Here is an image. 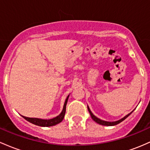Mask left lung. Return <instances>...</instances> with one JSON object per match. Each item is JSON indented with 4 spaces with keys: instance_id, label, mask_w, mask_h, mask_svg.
<instances>
[{
    "instance_id": "obj_1",
    "label": "left lung",
    "mask_w": 150,
    "mask_h": 150,
    "mask_svg": "<svg viewBox=\"0 0 150 150\" xmlns=\"http://www.w3.org/2000/svg\"><path fill=\"white\" fill-rule=\"evenodd\" d=\"M87 108H88V112H89V113H90L92 119H93V120L95 121L96 122H97V123L100 124V125H105V126H113V125H117V124L120 123V122H122V121H123L124 120H125V119L127 118V117H128V116L130 115V114L132 113V112H133V110H133L132 112H129V114H127V115H125V117H122V118H121L120 120H117V121H113V122H108V121L103 120H101V119H100V118H98V117H97L96 116L93 115V112L91 111V110H90V108H89L88 105V106H87Z\"/></svg>"
}]
</instances>
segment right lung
Here are the masks:
<instances>
[{
	"label": "right lung",
	"mask_w": 150,
	"mask_h": 150,
	"mask_svg": "<svg viewBox=\"0 0 150 150\" xmlns=\"http://www.w3.org/2000/svg\"><path fill=\"white\" fill-rule=\"evenodd\" d=\"M69 97V95L67 97L66 100H65L64 104L63 109H62V111L61 113L59 115H57V117H54L52 119H40V118H37V117H25V116L21 115L22 117H24L26 120H28V122H31V123L34 124V125L41 126V127H50V126H53L59 124V122H61L63 120L64 117L65 112H66V107H67V103L68 101V98Z\"/></svg>",
	"instance_id": "obj_1"
}]
</instances>
